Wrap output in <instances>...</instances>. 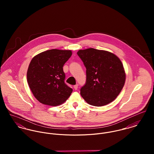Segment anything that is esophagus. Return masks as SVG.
<instances>
[{"instance_id": "obj_1", "label": "esophagus", "mask_w": 154, "mask_h": 154, "mask_svg": "<svg viewBox=\"0 0 154 154\" xmlns=\"http://www.w3.org/2000/svg\"><path fill=\"white\" fill-rule=\"evenodd\" d=\"M73 88L74 89H75V90H77L78 89V85L76 84V85H75L74 86H73Z\"/></svg>"}]
</instances>
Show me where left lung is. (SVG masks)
Returning <instances> with one entry per match:
<instances>
[{
	"label": "left lung",
	"instance_id": "left-lung-1",
	"mask_svg": "<svg viewBox=\"0 0 154 154\" xmlns=\"http://www.w3.org/2000/svg\"><path fill=\"white\" fill-rule=\"evenodd\" d=\"M86 67L85 84L81 88L83 98L94 106L114 101L124 87L126 74L119 58L112 53L93 48L77 53Z\"/></svg>",
	"mask_w": 154,
	"mask_h": 154
}]
</instances>
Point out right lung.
Segmentation results:
<instances>
[{"instance_id":"obj_1","label":"right lung","mask_w":154,"mask_h":154,"mask_svg":"<svg viewBox=\"0 0 154 154\" xmlns=\"http://www.w3.org/2000/svg\"><path fill=\"white\" fill-rule=\"evenodd\" d=\"M72 54L71 50L51 49L36 55L31 60L26 73L27 82L40 103L57 106L70 97L73 90L65 82L63 67Z\"/></svg>"}]
</instances>
